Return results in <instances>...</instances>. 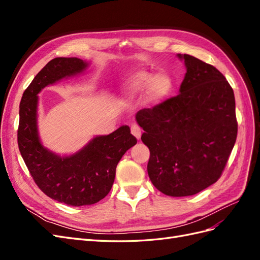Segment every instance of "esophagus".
Returning <instances> with one entry per match:
<instances>
[{
	"label": "esophagus",
	"mask_w": 260,
	"mask_h": 260,
	"mask_svg": "<svg viewBox=\"0 0 260 260\" xmlns=\"http://www.w3.org/2000/svg\"><path fill=\"white\" fill-rule=\"evenodd\" d=\"M131 133H132V136H135L138 140H140L141 135H142V131H141V128L138 124H132L131 125Z\"/></svg>",
	"instance_id": "obj_1"
}]
</instances>
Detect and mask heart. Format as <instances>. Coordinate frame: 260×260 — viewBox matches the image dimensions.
<instances>
[{
    "instance_id": "b5f03b06",
    "label": "heart",
    "mask_w": 260,
    "mask_h": 260,
    "mask_svg": "<svg viewBox=\"0 0 260 260\" xmlns=\"http://www.w3.org/2000/svg\"><path fill=\"white\" fill-rule=\"evenodd\" d=\"M149 88L152 100H159L166 95L170 88V82L165 76H153L148 73H137L127 82V90L130 95Z\"/></svg>"
}]
</instances>
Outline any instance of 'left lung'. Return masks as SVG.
<instances>
[{"mask_svg":"<svg viewBox=\"0 0 260 260\" xmlns=\"http://www.w3.org/2000/svg\"><path fill=\"white\" fill-rule=\"evenodd\" d=\"M180 94L138 112L149 148L148 177L168 196L194 195L221 177L238 136L233 89L225 77L191 55Z\"/></svg>","mask_w":260,"mask_h":260,"instance_id":"8db88e82","label":"left lung"}]
</instances>
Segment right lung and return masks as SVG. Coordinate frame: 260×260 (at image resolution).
<instances>
[{"label":"right lung","mask_w":260,"mask_h":260,"mask_svg":"<svg viewBox=\"0 0 260 260\" xmlns=\"http://www.w3.org/2000/svg\"><path fill=\"white\" fill-rule=\"evenodd\" d=\"M88 66L76 57L50 60L22 94L17 130L18 147L38 187L49 198L69 206L92 205L111 191L116 167L123 154L137 144L128 125L108 136L94 138L80 152L59 157L44 148L37 129V94L44 86L73 76Z\"/></svg>","instance_id":"obj_1"}]
</instances>
